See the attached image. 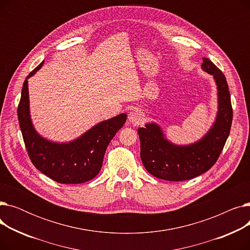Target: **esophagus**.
Masks as SVG:
<instances>
[{
	"instance_id": "34e87169",
	"label": "esophagus",
	"mask_w": 250,
	"mask_h": 250,
	"mask_svg": "<svg viewBox=\"0 0 250 250\" xmlns=\"http://www.w3.org/2000/svg\"><path fill=\"white\" fill-rule=\"evenodd\" d=\"M128 121L134 125H139L143 121V113L138 108H134L129 112Z\"/></svg>"
}]
</instances>
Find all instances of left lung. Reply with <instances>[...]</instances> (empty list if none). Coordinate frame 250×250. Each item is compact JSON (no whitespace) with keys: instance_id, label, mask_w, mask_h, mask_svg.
I'll list each match as a JSON object with an SVG mask.
<instances>
[{"instance_id":"left-lung-1","label":"left lung","mask_w":250,"mask_h":250,"mask_svg":"<svg viewBox=\"0 0 250 250\" xmlns=\"http://www.w3.org/2000/svg\"><path fill=\"white\" fill-rule=\"evenodd\" d=\"M203 61V70L214 76L219 101L216 122L208 134L191 145L176 146L165 139L156 124L138 129L142 162L157 178L182 181L207 172L217 162L230 134L233 109L226 78L212 61L207 58Z\"/></svg>"}]
</instances>
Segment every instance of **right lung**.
Instances as JSON below:
<instances>
[{"label": "right lung", "instance_id": "1", "mask_svg": "<svg viewBox=\"0 0 250 250\" xmlns=\"http://www.w3.org/2000/svg\"><path fill=\"white\" fill-rule=\"evenodd\" d=\"M43 62L24 81L17 109L26 150L33 165L52 180L65 185L86 182L99 173L105 151L125 123L126 114L122 113L101 122L70 143L58 144L43 139L36 133L30 120L27 81L42 67Z\"/></svg>", "mask_w": 250, "mask_h": 250}]
</instances>
